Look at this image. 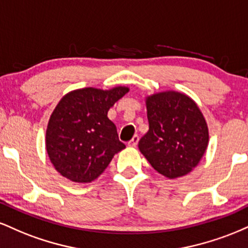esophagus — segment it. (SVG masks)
<instances>
[{
  "mask_svg": "<svg viewBox=\"0 0 248 248\" xmlns=\"http://www.w3.org/2000/svg\"><path fill=\"white\" fill-rule=\"evenodd\" d=\"M138 143H139V136L134 135L132 140L128 142V146H129V147H136V146H138Z\"/></svg>",
  "mask_w": 248,
  "mask_h": 248,
  "instance_id": "34e87169",
  "label": "esophagus"
}]
</instances>
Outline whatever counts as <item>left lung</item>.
Segmentation results:
<instances>
[{
  "label": "left lung",
  "mask_w": 248,
  "mask_h": 248,
  "mask_svg": "<svg viewBox=\"0 0 248 248\" xmlns=\"http://www.w3.org/2000/svg\"><path fill=\"white\" fill-rule=\"evenodd\" d=\"M149 130L139 142L140 152L161 175L177 178L201 161L209 143V129L192 99L161 92L147 98Z\"/></svg>",
  "instance_id": "8db88e82"
}]
</instances>
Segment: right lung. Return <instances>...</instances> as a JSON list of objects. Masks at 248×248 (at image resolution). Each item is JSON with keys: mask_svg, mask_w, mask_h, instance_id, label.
<instances>
[{"mask_svg": "<svg viewBox=\"0 0 248 248\" xmlns=\"http://www.w3.org/2000/svg\"><path fill=\"white\" fill-rule=\"evenodd\" d=\"M128 91L122 86L109 91L87 87L62 96L51 114L45 141L62 176L77 183L94 181L113 156L126 148L107 113Z\"/></svg>", "mask_w": 248, "mask_h": 248, "instance_id": "1", "label": "right lung"}]
</instances>
